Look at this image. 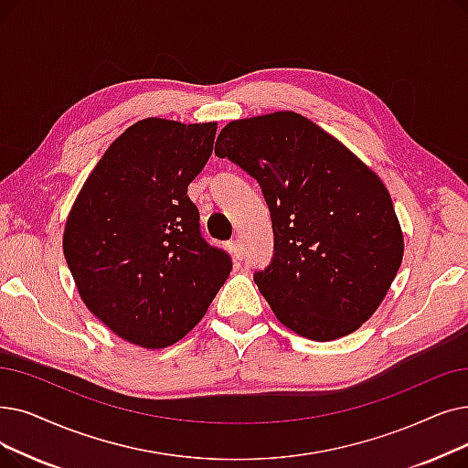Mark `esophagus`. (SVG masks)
<instances>
[{
	"mask_svg": "<svg viewBox=\"0 0 468 468\" xmlns=\"http://www.w3.org/2000/svg\"><path fill=\"white\" fill-rule=\"evenodd\" d=\"M231 252H233V256H235L237 260H242V256H245V249H242L239 239H235V240L231 242Z\"/></svg>",
	"mask_w": 468,
	"mask_h": 468,
	"instance_id": "obj_1",
	"label": "esophagus"
}]
</instances>
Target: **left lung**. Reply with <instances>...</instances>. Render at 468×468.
Returning a JSON list of instances; mask_svg holds the SVG:
<instances>
[{
  "label": "left lung",
  "mask_w": 468,
  "mask_h": 468,
  "mask_svg": "<svg viewBox=\"0 0 468 468\" xmlns=\"http://www.w3.org/2000/svg\"><path fill=\"white\" fill-rule=\"evenodd\" d=\"M214 153L247 170L270 207L273 261L254 281L277 319L317 342L357 331L378 310L403 258L382 179L292 111L229 122Z\"/></svg>",
  "instance_id": "8db88e82"
}]
</instances>
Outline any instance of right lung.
Segmentation results:
<instances>
[{
    "label": "right lung",
    "mask_w": 468,
    "mask_h": 468,
    "mask_svg": "<svg viewBox=\"0 0 468 468\" xmlns=\"http://www.w3.org/2000/svg\"><path fill=\"white\" fill-rule=\"evenodd\" d=\"M218 124L145 118L118 135L69 212L63 252L86 308L122 340L158 350L205 317L231 258L198 231L187 186Z\"/></svg>",
    "instance_id": "obj_1"
}]
</instances>
